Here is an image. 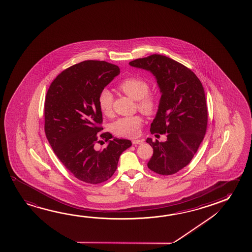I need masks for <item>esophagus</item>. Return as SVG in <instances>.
Listing matches in <instances>:
<instances>
[{
  "mask_svg": "<svg viewBox=\"0 0 252 252\" xmlns=\"http://www.w3.org/2000/svg\"><path fill=\"white\" fill-rule=\"evenodd\" d=\"M144 141H143V140H132V143L133 145L138 144L140 145L142 144Z\"/></svg>",
  "mask_w": 252,
  "mask_h": 252,
  "instance_id": "34e87169",
  "label": "esophagus"
}]
</instances>
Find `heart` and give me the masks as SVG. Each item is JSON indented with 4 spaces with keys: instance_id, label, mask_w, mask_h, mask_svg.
Returning <instances> with one entry per match:
<instances>
[{
    "instance_id": "heart-1",
    "label": "heart",
    "mask_w": 252,
    "mask_h": 252,
    "mask_svg": "<svg viewBox=\"0 0 252 252\" xmlns=\"http://www.w3.org/2000/svg\"><path fill=\"white\" fill-rule=\"evenodd\" d=\"M120 91L137 100V107L144 114L150 115L157 108V96L149 92V83L141 77L130 76L123 79L118 85ZM114 96L112 92L103 89L98 95V105L104 115H111ZM143 120L140 115L120 118L113 124V131L120 136L136 137L140 134Z\"/></svg>"
}]
</instances>
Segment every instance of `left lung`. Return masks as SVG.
Returning <instances> with one entry per match:
<instances>
[{
    "mask_svg": "<svg viewBox=\"0 0 252 252\" xmlns=\"http://www.w3.org/2000/svg\"><path fill=\"white\" fill-rule=\"evenodd\" d=\"M129 65L150 71L161 93L150 132L166 134L167 140L147 139L154 149L148 167L163 176L177 173L190 163L206 134L207 107L202 83L190 68L161 54L136 59Z\"/></svg>",
    "mask_w": 252,
    "mask_h": 252,
    "instance_id": "left-lung-1",
    "label": "left lung"
}]
</instances>
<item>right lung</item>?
<instances>
[{
	"label": "right lung",
	"mask_w": 252,
	"mask_h": 252,
	"mask_svg": "<svg viewBox=\"0 0 252 252\" xmlns=\"http://www.w3.org/2000/svg\"><path fill=\"white\" fill-rule=\"evenodd\" d=\"M120 70L103 61L80 62L62 71L46 93V138L62 164L87 184L97 185L112 178L120 155L132 146L131 140L113 138L101 126L98 95ZM102 138L108 147L96 151L95 145Z\"/></svg>",
	"instance_id": "1"
}]
</instances>
